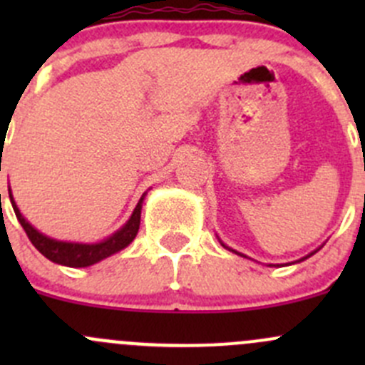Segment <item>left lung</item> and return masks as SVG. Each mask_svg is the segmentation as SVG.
Returning <instances> with one entry per match:
<instances>
[{
  "label": "left lung",
  "mask_w": 365,
  "mask_h": 365,
  "mask_svg": "<svg viewBox=\"0 0 365 365\" xmlns=\"http://www.w3.org/2000/svg\"><path fill=\"white\" fill-rule=\"evenodd\" d=\"M220 245H222V247H226V249H230V247H227V245H224V244H222V242H220ZM230 251H233V249H230ZM316 251H318V249H316ZM316 251H314V252H316ZM233 252H235V254H238V256H244V254H240V252H237V251H233ZM314 252L307 254V256H305V257H302V259H300V261L307 259V257H311V256H312V254H314ZM244 257H245V256H244Z\"/></svg>",
  "instance_id": "obj_1"
}]
</instances>
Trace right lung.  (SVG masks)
I'll list each match as a JSON object with an SVG mask.
<instances>
[{"mask_svg":"<svg viewBox=\"0 0 365 365\" xmlns=\"http://www.w3.org/2000/svg\"><path fill=\"white\" fill-rule=\"evenodd\" d=\"M10 194V201H12L14 212H16L17 220L21 222V226L24 227L26 235L31 240V244L35 245V249L40 254L51 259L53 263L63 264V267H72V268H83V267H90V264L98 263V261L106 259V257L113 256L121 249L127 247L132 240L135 238L139 231V222H141V208H143V201H145L146 192L143 194L139 203L135 205L134 212H132L130 219L116 231L113 233L111 237H108L106 240L97 242V244H79V242H61L56 240V238H51L42 235L40 231H36L28 220L24 219L23 213L19 212L17 208L16 201H14L12 190L9 189Z\"/></svg>","mask_w":365,"mask_h":365,"instance_id":"obj_1","label":"right lung"}]
</instances>
